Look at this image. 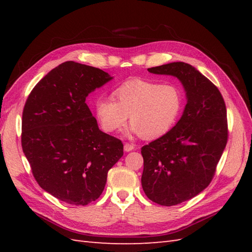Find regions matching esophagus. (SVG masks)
I'll list each match as a JSON object with an SVG mask.
<instances>
[{
    "instance_id": "esophagus-1",
    "label": "esophagus",
    "mask_w": 252,
    "mask_h": 252,
    "mask_svg": "<svg viewBox=\"0 0 252 252\" xmlns=\"http://www.w3.org/2000/svg\"><path fill=\"white\" fill-rule=\"evenodd\" d=\"M135 148V146L133 145V144H129V143H126L125 144V151L126 152H131V151H133V149Z\"/></svg>"
}]
</instances>
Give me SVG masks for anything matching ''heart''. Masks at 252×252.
Returning a JSON list of instances; mask_svg holds the SVG:
<instances>
[{"label":"heart","mask_w":252,"mask_h":252,"mask_svg":"<svg viewBox=\"0 0 252 252\" xmlns=\"http://www.w3.org/2000/svg\"><path fill=\"white\" fill-rule=\"evenodd\" d=\"M111 97L95 101V114L106 132H115L126 125L130 115L131 131L145 140L168 133L183 111L184 99L174 85L133 79L119 85Z\"/></svg>","instance_id":"obj_1"}]
</instances>
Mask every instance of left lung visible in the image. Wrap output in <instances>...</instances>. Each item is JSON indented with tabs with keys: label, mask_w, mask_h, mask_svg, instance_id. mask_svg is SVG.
<instances>
[{
	"label": "left lung",
	"mask_w": 252,
	"mask_h": 252,
	"mask_svg": "<svg viewBox=\"0 0 252 252\" xmlns=\"http://www.w3.org/2000/svg\"><path fill=\"white\" fill-rule=\"evenodd\" d=\"M178 78L187 104L168 133L142 147V186L152 201L175 206L197 196L211 183L228 138L226 107L220 91L183 62L148 68Z\"/></svg>",
	"instance_id": "obj_1"
}]
</instances>
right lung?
<instances>
[{"mask_svg": "<svg viewBox=\"0 0 252 252\" xmlns=\"http://www.w3.org/2000/svg\"><path fill=\"white\" fill-rule=\"evenodd\" d=\"M112 78L98 68L65 62L32 89L23 111L21 146L35 181L69 205L103 192L123 144L98 129L87 96Z\"/></svg>", "mask_w": 252, "mask_h": 252, "instance_id": "obj_1", "label": "right lung"}]
</instances>
